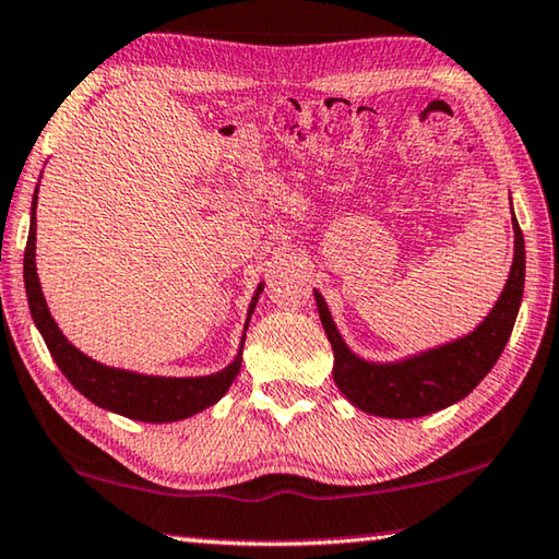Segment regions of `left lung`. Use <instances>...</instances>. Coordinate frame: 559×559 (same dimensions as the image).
<instances>
[{
    "label": "left lung",
    "mask_w": 559,
    "mask_h": 559,
    "mask_svg": "<svg viewBox=\"0 0 559 559\" xmlns=\"http://www.w3.org/2000/svg\"><path fill=\"white\" fill-rule=\"evenodd\" d=\"M515 258L508 285L480 326L463 340L428 349L396 364H371L349 352L336 332L326 301L314 292L319 319L334 352V381L346 399L366 414L383 418H418L436 414L468 396L500 359L515 326L525 287V240L515 215Z\"/></svg>",
    "instance_id": "1"
}]
</instances>
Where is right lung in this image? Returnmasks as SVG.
<instances>
[{
  "label": "right lung",
  "instance_id": "add662e5",
  "mask_svg": "<svg viewBox=\"0 0 559 559\" xmlns=\"http://www.w3.org/2000/svg\"><path fill=\"white\" fill-rule=\"evenodd\" d=\"M39 193V190H36ZM36 195L32 200V225L29 237H26L24 250V287L26 299H29L32 319L36 329H39L47 349L51 352L53 361L61 369L63 377L71 381V386L79 393H84L88 401L96 406L114 411L133 420H145V424H170V420H180L198 414L207 406L217 404L225 396L230 383L240 373L242 364V344L237 352L235 361L227 369L210 373V377H195V379H170V377H143V373L111 369L86 354H81L76 346L67 342L61 329L53 322L47 301L41 295L39 277H36ZM262 285L258 287L252 297V305L247 309V324H250V314L254 312V305L260 299Z\"/></svg>",
  "mask_w": 559,
  "mask_h": 559
}]
</instances>
